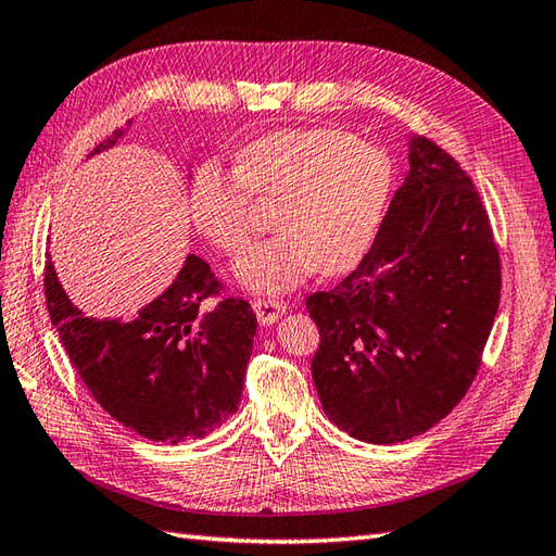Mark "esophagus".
Returning <instances> with one entry per match:
<instances>
[{
	"mask_svg": "<svg viewBox=\"0 0 556 556\" xmlns=\"http://www.w3.org/2000/svg\"><path fill=\"white\" fill-rule=\"evenodd\" d=\"M253 309H255L257 321H261L263 327H269V325H275V321H277L281 315H287L289 305L283 303V301H265V299H257V301H253Z\"/></svg>",
	"mask_w": 556,
	"mask_h": 556,
	"instance_id": "esophagus-1",
	"label": "esophagus"
}]
</instances>
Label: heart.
<instances>
[{
	"label": "heart",
	"mask_w": 556,
	"mask_h": 556,
	"mask_svg": "<svg viewBox=\"0 0 556 556\" xmlns=\"http://www.w3.org/2000/svg\"><path fill=\"white\" fill-rule=\"evenodd\" d=\"M393 189L383 149L339 127H283L239 149L235 173L197 167L189 219L215 249L235 253L249 229V194L277 197L273 239L255 241L235 265L243 289L289 293L319 269H353L379 235Z\"/></svg>",
	"instance_id": "obj_1"
}]
</instances>
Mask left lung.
<instances>
[{
  "label": "left lung",
  "mask_w": 556,
  "mask_h": 556,
  "mask_svg": "<svg viewBox=\"0 0 556 556\" xmlns=\"http://www.w3.org/2000/svg\"><path fill=\"white\" fill-rule=\"evenodd\" d=\"M407 159L363 263L305 301L325 415L374 445L421 435L453 412L500 305V253L471 177L419 135Z\"/></svg>",
  "instance_id": "8db88e82"
}]
</instances>
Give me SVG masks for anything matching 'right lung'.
<instances>
[{
  "instance_id": "add662e5",
  "label": "right lung",
  "mask_w": 556,
  "mask_h": 556,
  "mask_svg": "<svg viewBox=\"0 0 556 556\" xmlns=\"http://www.w3.org/2000/svg\"><path fill=\"white\" fill-rule=\"evenodd\" d=\"M217 293L211 265L191 253L170 287L132 319H97L73 305L49 255L45 265L51 325L83 383L115 421L153 443L203 438L239 409L257 319L241 299L213 303Z\"/></svg>"
}]
</instances>
